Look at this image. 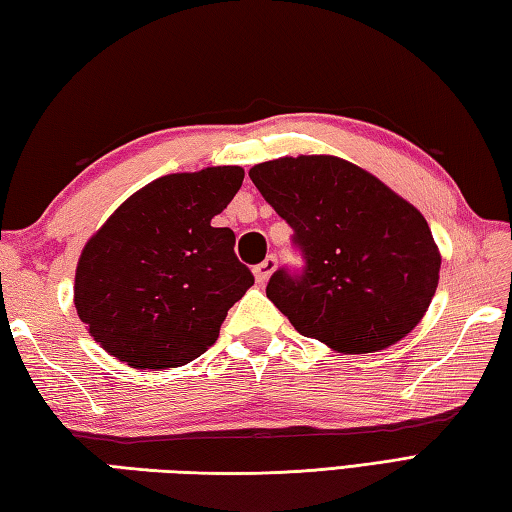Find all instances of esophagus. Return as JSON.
<instances>
[{
  "mask_svg": "<svg viewBox=\"0 0 512 512\" xmlns=\"http://www.w3.org/2000/svg\"><path fill=\"white\" fill-rule=\"evenodd\" d=\"M276 265H278L276 256H267V258L263 260V263H260V265H256V267H254V276H256V281H258L260 285L267 283V281H269V276L274 274Z\"/></svg>",
  "mask_w": 512,
  "mask_h": 512,
  "instance_id": "esophagus-1",
  "label": "esophagus"
}]
</instances>
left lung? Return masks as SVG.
<instances>
[{
    "mask_svg": "<svg viewBox=\"0 0 512 512\" xmlns=\"http://www.w3.org/2000/svg\"><path fill=\"white\" fill-rule=\"evenodd\" d=\"M249 178L285 223L301 269H276L267 298L303 336L345 354L383 350L426 314L441 256L410 202L334 156L278 158Z\"/></svg>",
    "mask_w": 512,
    "mask_h": 512,
    "instance_id": "obj_1",
    "label": "left lung"
}]
</instances>
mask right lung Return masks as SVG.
I'll list each match as a JSON object with an SVG mask.
<instances>
[{"mask_svg": "<svg viewBox=\"0 0 512 512\" xmlns=\"http://www.w3.org/2000/svg\"><path fill=\"white\" fill-rule=\"evenodd\" d=\"M240 167L149 182L86 243L77 316L106 352L140 370L178 368L218 339L229 307L254 285L229 227H211L243 185Z\"/></svg>", "mask_w": 512, "mask_h": 512, "instance_id": "obj_1", "label": "right lung"}]
</instances>
